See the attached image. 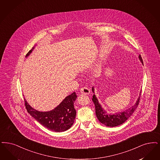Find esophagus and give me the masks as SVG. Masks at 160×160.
Returning a JSON list of instances; mask_svg holds the SVG:
<instances>
[{
	"label": "esophagus",
	"instance_id": "esophagus-1",
	"mask_svg": "<svg viewBox=\"0 0 160 160\" xmlns=\"http://www.w3.org/2000/svg\"><path fill=\"white\" fill-rule=\"evenodd\" d=\"M80 92L82 94H86V95H89L90 93V89H89L88 88L86 87H83L81 90H80Z\"/></svg>",
	"mask_w": 160,
	"mask_h": 160
}]
</instances>
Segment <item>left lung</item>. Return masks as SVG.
Here are the masks:
<instances>
[{
    "label": "left lung",
    "mask_w": 160,
    "mask_h": 160,
    "mask_svg": "<svg viewBox=\"0 0 160 160\" xmlns=\"http://www.w3.org/2000/svg\"><path fill=\"white\" fill-rule=\"evenodd\" d=\"M139 58L141 62L143 64V60L141 55L139 56ZM92 91L94 93L93 87L92 88ZM141 93L139 95L140 96L139 97L138 101L133 107L126 110L125 111L118 112L115 114H107V112L102 108L100 103L98 102V100L95 95H93L92 101L95 106L96 115L98 120L101 123H102L103 124H105L106 126L108 127H115L124 123L131 115H132V114L134 112V110L137 108L140 101Z\"/></svg>",
    "instance_id": "left-lung-1"
}]
</instances>
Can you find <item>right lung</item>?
<instances>
[{
	"instance_id": "1",
	"label": "right lung",
	"mask_w": 160,
	"mask_h": 160,
	"mask_svg": "<svg viewBox=\"0 0 160 160\" xmlns=\"http://www.w3.org/2000/svg\"><path fill=\"white\" fill-rule=\"evenodd\" d=\"M33 49L27 53L26 57L32 53ZM77 97L76 92H73L67 96L55 108L47 112H40L32 108L26 99L24 102L27 112L42 126L52 131L62 132L69 129L74 122L76 111L74 103Z\"/></svg>"
}]
</instances>
